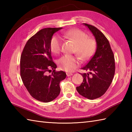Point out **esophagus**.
Wrapping results in <instances>:
<instances>
[{"instance_id": "1", "label": "esophagus", "mask_w": 132, "mask_h": 132, "mask_svg": "<svg viewBox=\"0 0 132 132\" xmlns=\"http://www.w3.org/2000/svg\"><path fill=\"white\" fill-rule=\"evenodd\" d=\"M66 75L68 77H70V76H71V75H72L73 74H72V73H71V72H66Z\"/></svg>"}]
</instances>
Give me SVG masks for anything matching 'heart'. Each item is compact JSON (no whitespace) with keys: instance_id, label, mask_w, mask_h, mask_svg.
<instances>
[{"instance_id":"heart-1","label":"heart","mask_w":132,"mask_h":132,"mask_svg":"<svg viewBox=\"0 0 132 132\" xmlns=\"http://www.w3.org/2000/svg\"><path fill=\"white\" fill-rule=\"evenodd\" d=\"M62 37L73 41L76 44L75 52L82 60H87L94 55L96 49V42L88 38V35L78 29H72L62 32ZM62 40L57 36L52 38L50 48L54 54H58L61 50ZM59 66L66 71H72L79 65L80 61L78 56L66 54L58 61Z\"/></svg>"}]
</instances>
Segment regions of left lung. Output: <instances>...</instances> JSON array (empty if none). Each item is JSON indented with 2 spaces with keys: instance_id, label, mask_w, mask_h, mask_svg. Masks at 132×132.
<instances>
[{
  "instance_id": "8db88e82",
  "label": "left lung",
  "mask_w": 132,
  "mask_h": 132,
  "mask_svg": "<svg viewBox=\"0 0 132 132\" xmlns=\"http://www.w3.org/2000/svg\"><path fill=\"white\" fill-rule=\"evenodd\" d=\"M83 24L94 36L97 47L93 57L82 68L89 72L82 74L83 82L77 87V90L83 97L93 100L102 96L110 86L115 72V63L110 44L103 33L93 26Z\"/></svg>"
}]
</instances>
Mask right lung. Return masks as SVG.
<instances>
[{
    "mask_svg": "<svg viewBox=\"0 0 132 132\" xmlns=\"http://www.w3.org/2000/svg\"><path fill=\"white\" fill-rule=\"evenodd\" d=\"M62 28L42 29L30 37L25 45L20 57L22 81L31 96L40 102H50L60 93V83L66 78L63 71H56L53 61L50 42L54 33ZM53 70L52 74L47 72Z\"/></svg>",
    "mask_w": 132,
    "mask_h": 132,
    "instance_id": "obj_1",
    "label": "right lung"
}]
</instances>
